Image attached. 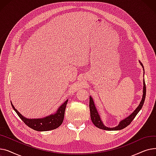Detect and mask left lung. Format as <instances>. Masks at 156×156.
I'll use <instances>...</instances> for the list:
<instances>
[{
    "instance_id": "left-lung-1",
    "label": "left lung",
    "mask_w": 156,
    "mask_h": 156,
    "mask_svg": "<svg viewBox=\"0 0 156 156\" xmlns=\"http://www.w3.org/2000/svg\"><path fill=\"white\" fill-rule=\"evenodd\" d=\"M140 64L142 66V67L144 68L143 65L141 62H140ZM144 87H143V95H142V101L140 103V104L138 105V107L136 108V109L130 114V115L126 118L125 119L121 120L119 125L114 128H109L105 126L104 123L102 122L101 117L99 116V113L97 112V110L95 106V104L94 102V101L92 99V98L91 97V96H90V102H89V108H90V117H91V119L92 121L94 123V125L100 129H104V130H109V131H112V130H119V129H122L125 128H126V126H128L132 122L133 119L135 118V116H136V114L138 113V112L140 111V109H142V106L144 105V101H145V95H146V87H145V81L144 80Z\"/></svg>"
}]
</instances>
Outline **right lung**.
Instances as JSON below:
<instances>
[{
	"label": "right lung",
	"mask_w": 156,
	"mask_h": 156,
	"mask_svg": "<svg viewBox=\"0 0 156 156\" xmlns=\"http://www.w3.org/2000/svg\"><path fill=\"white\" fill-rule=\"evenodd\" d=\"M68 99L60 107L57 109L55 113L51 114L47 117L38 119H28L24 117L23 115L16 109L14 105L12 104V107L17 113L18 116L31 129L38 131V132H45V131L52 130L58 128L63 122L64 117V112L66 107L68 103Z\"/></svg>",
	"instance_id": "right-lung-1"
}]
</instances>
